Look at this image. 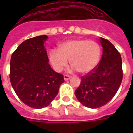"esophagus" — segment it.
Returning a JSON list of instances; mask_svg holds the SVG:
<instances>
[{
	"mask_svg": "<svg viewBox=\"0 0 133 133\" xmlns=\"http://www.w3.org/2000/svg\"><path fill=\"white\" fill-rule=\"evenodd\" d=\"M70 77H70V76H69V75H64V81H68L69 79H70Z\"/></svg>",
	"mask_w": 133,
	"mask_h": 133,
	"instance_id": "1",
	"label": "esophagus"
}]
</instances>
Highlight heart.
I'll list each match as a JSON object with an SVG mask.
<instances>
[{"label": "heart", "instance_id": "obj_1", "mask_svg": "<svg viewBox=\"0 0 133 133\" xmlns=\"http://www.w3.org/2000/svg\"><path fill=\"white\" fill-rule=\"evenodd\" d=\"M101 55V49L97 42L87 39H72L62 43L59 50H50L49 59L57 72H61L66 67L68 61H70L71 66L79 73L84 75L97 67Z\"/></svg>", "mask_w": 133, "mask_h": 133}]
</instances>
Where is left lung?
I'll use <instances>...</instances> for the list:
<instances>
[{
  "instance_id": "obj_1",
  "label": "left lung",
  "mask_w": 133,
  "mask_h": 133,
  "mask_svg": "<svg viewBox=\"0 0 133 133\" xmlns=\"http://www.w3.org/2000/svg\"><path fill=\"white\" fill-rule=\"evenodd\" d=\"M103 55L98 66L81 77L75 94L81 104L90 109L104 106L114 97L123 80L121 54L110 41L101 37Z\"/></svg>"
}]
</instances>
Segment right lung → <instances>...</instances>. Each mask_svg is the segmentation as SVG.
Listing matches in <instances>:
<instances>
[{"instance_id":"add662e5","label":"right lung","mask_w":133,"mask_h":133,"mask_svg":"<svg viewBox=\"0 0 133 133\" xmlns=\"http://www.w3.org/2000/svg\"><path fill=\"white\" fill-rule=\"evenodd\" d=\"M48 36L41 35L21 43L10 58V81L15 92L27 106L46 107L56 97L63 75L49 64L44 43Z\"/></svg>"}]
</instances>
